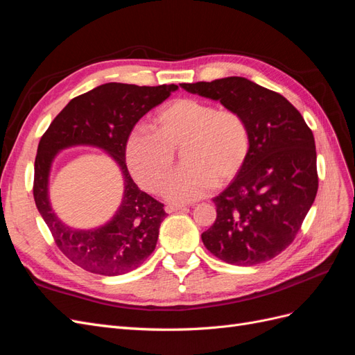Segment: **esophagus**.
<instances>
[{"label": "esophagus", "mask_w": 355, "mask_h": 355, "mask_svg": "<svg viewBox=\"0 0 355 355\" xmlns=\"http://www.w3.org/2000/svg\"><path fill=\"white\" fill-rule=\"evenodd\" d=\"M185 206H182V204H167L166 206V211L167 213H175L178 210H184Z\"/></svg>", "instance_id": "1"}]
</instances>
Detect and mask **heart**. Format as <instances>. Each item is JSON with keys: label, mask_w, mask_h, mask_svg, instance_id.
<instances>
[{"label": "heart", "mask_w": 355, "mask_h": 355, "mask_svg": "<svg viewBox=\"0 0 355 355\" xmlns=\"http://www.w3.org/2000/svg\"><path fill=\"white\" fill-rule=\"evenodd\" d=\"M154 130L136 128L127 137L125 161L137 184L151 192L163 189L179 150L184 167L164 189L168 200L188 202L204 197L214 185L237 176L250 151V132L232 110L182 98L155 112Z\"/></svg>", "instance_id": "obj_1"}]
</instances>
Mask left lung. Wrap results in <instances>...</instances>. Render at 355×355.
<instances>
[{"label": "left lung", "mask_w": 355, "mask_h": 355, "mask_svg": "<svg viewBox=\"0 0 355 355\" xmlns=\"http://www.w3.org/2000/svg\"><path fill=\"white\" fill-rule=\"evenodd\" d=\"M180 87L239 112L250 132L244 166L213 198L216 220L201 234L204 245L232 265L272 259L295 240L317 196L313 132L284 96L247 78L184 83Z\"/></svg>", "instance_id": "left-lung-1"}]
</instances>
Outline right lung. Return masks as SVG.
<instances>
[{
	"label": "right lung",
	"mask_w": 355,
	"mask_h": 355,
	"mask_svg": "<svg viewBox=\"0 0 355 355\" xmlns=\"http://www.w3.org/2000/svg\"><path fill=\"white\" fill-rule=\"evenodd\" d=\"M176 90V84L141 87L106 83L73 98L42 135L34 176L37 209L62 253L83 270L108 277L127 274L154 252L159 225L166 218L164 204L133 182L125 164V142L136 123ZM72 146L102 148L123 176L122 204L108 223L92 230H78L62 223L49 202L52 161L60 150Z\"/></svg>",
	"instance_id": "add662e5"
}]
</instances>
